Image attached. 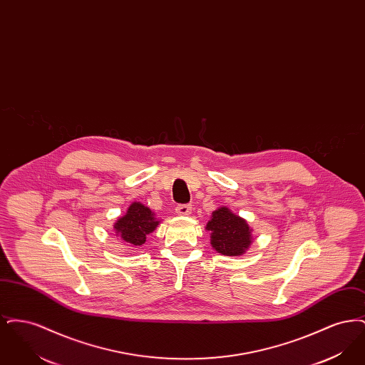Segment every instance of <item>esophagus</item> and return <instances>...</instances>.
Returning a JSON list of instances; mask_svg holds the SVG:
<instances>
[{"label":"esophagus","instance_id":"obj_1","mask_svg":"<svg viewBox=\"0 0 365 365\" xmlns=\"http://www.w3.org/2000/svg\"><path fill=\"white\" fill-rule=\"evenodd\" d=\"M175 212H176L179 216H187L191 212V205H189V204H179V205H176Z\"/></svg>","mask_w":365,"mask_h":365}]
</instances>
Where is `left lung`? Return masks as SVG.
<instances>
[{
	"mask_svg": "<svg viewBox=\"0 0 365 365\" xmlns=\"http://www.w3.org/2000/svg\"><path fill=\"white\" fill-rule=\"evenodd\" d=\"M207 230L212 232V246L226 256L242 255L252 243L247 223L227 208L217 209L212 213Z\"/></svg>",
	"mask_w": 365,
	"mask_h": 365,
	"instance_id": "left-lung-1",
	"label": "left lung"
}]
</instances>
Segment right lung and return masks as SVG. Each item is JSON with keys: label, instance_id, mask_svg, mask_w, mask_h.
<instances>
[{"label": "right lung", "instance_id": "right-lung-1", "mask_svg": "<svg viewBox=\"0 0 365 365\" xmlns=\"http://www.w3.org/2000/svg\"><path fill=\"white\" fill-rule=\"evenodd\" d=\"M157 225L158 222L150 209L140 202H134L130 205L127 213L118 220L115 228L125 242L139 246L145 243L146 235L152 232Z\"/></svg>", "mask_w": 365, "mask_h": 365}]
</instances>
